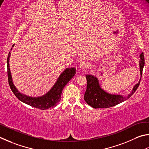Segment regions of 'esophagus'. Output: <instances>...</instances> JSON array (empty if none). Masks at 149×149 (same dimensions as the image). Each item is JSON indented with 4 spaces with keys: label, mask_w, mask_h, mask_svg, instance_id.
Wrapping results in <instances>:
<instances>
[{
    "label": "esophagus",
    "mask_w": 149,
    "mask_h": 149,
    "mask_svg": "<svg viewBox=\"0 0 149 149\" xmlns=\"http://www.w3.org/2000/svg\"><path fill=\"white\" fill-rule=\"evenodd\" d=\"M90 65L89 63L86 61H81L80 63V67L83 69H87L89 68Z\"/></svg>",
    "instance_id": "1"
}]
</instances>
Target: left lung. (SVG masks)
I'll return each mask as SVG.
<instances>
[{
  "label": "left lung",
  "instance_id": "left-lung-1",
  "mask_svg": "<svg viewBox=\"0 0 149 149\" xmlns=\"http://www.w3.org/2000/svg\"><path fill=\"white\" fill-rule=\"evenodd\" d=\"M140 58V72L141 74L142 75L143 67L145 65V57L143 53L141 54ZM86 77L87 79V86L84 99L88 105L95 109L112 107L126 101L127 99L130 98L134 94L137 88L139 87L141 82L140 80L135 86L132 93L126 97L120 95L109 94L100 88L97 78L89 74L86 75Z\"/></svg>",
  "mask_w": 149,
  "mask_h": 149
}]
</instances>
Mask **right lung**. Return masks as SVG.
<instances>
[{
    "label": "right lung",
    "mask_w": 149,
    "mask_h": 149,
    "mask_svg": "<svg viewBox=\"0 0 149 149\" xmlns=\"http://www.w3.org/2000/svg\"><path fill=\"white\" fill-rule=\"evenodd\" d=\"M13 46H14V45L12 46V47ZM10 56V52H9L8 56L7 57L8 79V84L10 89L12 90V92L16 96L18 100L27 104L29 105L40 109V110H46V109L54 107L59 103L61 99V95L63 89L67 83L69 82V80L76 74V69L75 68L73 67L70 68V69H66L60 75V77L57 79V81L54 84L53 88L45 95L40 97H31L19 93L14 86V84H13L9 66Z\"/></svg>",
    "instance_id": "obj_1"
}]
</instances>
